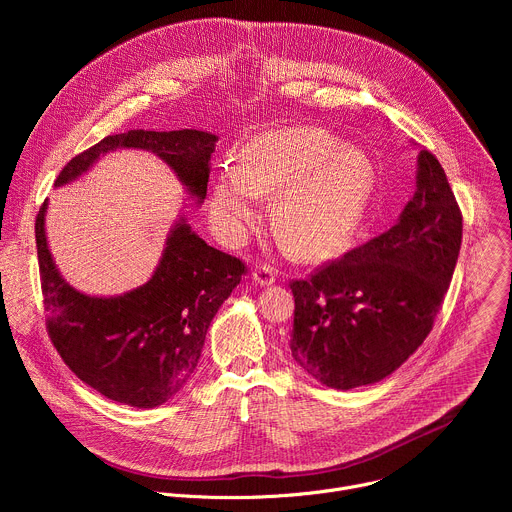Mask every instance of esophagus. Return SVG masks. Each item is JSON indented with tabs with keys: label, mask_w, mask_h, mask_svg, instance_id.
I'll use <instances>...</instances> for the list:
<instances>
[{
	"label": "esophagus",
	"mask_w": 512,
	"mask_h": 512,
	"mask_svg": "<svg viewBox=\"0 0 512 512\" xmlns=\"http://www.w3.org/2000/svg\"><path fill=\"white\" fill-rule=\"evenodd\" d=\"M275 275H277V271H275L271 265L261 263V265L255 267V271H253V281H255L257 285H271V283H275Z\"/></svg>",
	"instance_id": "obj_1"
}]
</instances>
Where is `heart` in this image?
Listing matches in <instances>:
<instances>
[{
	"instance_id": "heart-1",
	"label": "heart",
	"mask_w": 512,
	"mask_h": 512,
	"mask_svg": "<svg viewBox=\"0 0 512 512\" xmlns=\"http://www.w3.org/2000/svg\"><path fill=\"white\" fill-rule=\"evenodd\" d=\"M239 170L218 176L210 218L227 241H243L255 227L261 200L275 194V227L304 257L340 247L358 227L375 188L371 160L318 127H287L255 137L239 156Z\"/></svg>"
}]
</instances>
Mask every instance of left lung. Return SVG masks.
<instances>
[{
  "label": "left lung",
  "mask_w": 512,
  "mask_h": 512,
  "mask_svg": "<svg viewBox=\"0 0 512 512\" xmlns=\"http://www.w3.org/2000/svg\"><path fill=\"white\" fill-rule=\"evenodd\" d=\"M462 212L437 158L421 150L417 190L383 235L289 283V352L318 383L348 391L389 377L423 344L452 281Z\"/></svg>",
  "instance_id": "8db88e82"
}]
</instances>
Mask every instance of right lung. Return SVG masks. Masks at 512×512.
I'll return each mask as SVG.
<instances>
[{
  "mask_svg": "<svg viewBox=\"0 0 512 512\" xmlns=\"http://www.w3.org/2000/svg\"><path fill=\"white\" fill-rule=\"evenodd\" d=\"M216 135L196 129L107 135L72 158L58 174L62 186L117 148L160 156L200 202L206 198ZM36 214V249L48 336L83 383L111 401L150 409L170 401L192 377L206 330L247 273V265L206 245L184 218L172 229L152 279L117 298H93L58 273L46 243L44 212Z\"/></svg>",
  "mask_w": 512,
  "mask_h": 512,
  "instance_id": "right-lung-1",
  "label": "right lung"
}]
</instances>
